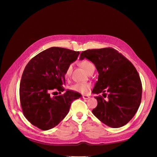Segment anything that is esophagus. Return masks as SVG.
<instances>
[{"mask_svg":"<svg viewBox=\"0 0 157 157\" xmlns=\"http://www.w3.org/2000/svg\"><path fill=\"white\" fill-rule=\"evenodd\" d=\"M82 98L84 99H87L89 98V96H86V95H83L82 96Z\"/></svg>","mask_w":157,"mask_h":157,"instance_id":"1","label":"esophagus"}]
</instances>
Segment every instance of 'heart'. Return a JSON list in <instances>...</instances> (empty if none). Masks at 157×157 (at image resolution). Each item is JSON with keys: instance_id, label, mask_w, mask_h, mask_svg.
I'll return each instance as SVG.
<instances>
[{"instance_id": "b5f03b06", "label": "heart", "mask_w": 157, "mask_h": 157, "mask_svg": "<svg viewBox=\"0 0 157 157\" xmlns=\"http://www.w3.org/2000/svg\"><path fill=\"white\" fill-rule=\"evenodd\" d=\"M80 66L86 71V72L88 73V71L90 69L92 66H94L93 63L90 62V61L86 60V59H84L82 60L81 62L80 63ZM73 69V65L72 64H69L67 67L66 68V70L65 71V77L66 78H68L70 77V75L71 74V71H72ZM90 88V84L86 83V84H83V83H75L73 84L72 86H71L70 89L71 90H73L74 92H80V93H86L88 89Z\"/></svg>"}]
</instances>
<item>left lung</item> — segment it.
<instances>
[{"mask_svg":"<svg viewBox=\"0 0 157 157\" xmlns=\"http://www.w3.org/2000/svg\"><path fill=\"white\" fill-rule=\"evenodd\" d=\"M87 58L98 71V80L92 92L103 93L96 96L97 107L94 115L104 124L112 128L126 124L138 109L142 94L140 75L130 61L113 48L87 50L80 54V59Z\"/></svg>","mask_w":157,"mask_h":157,"instance_id":"8db88e82","label":"left lung"}]
</instances>
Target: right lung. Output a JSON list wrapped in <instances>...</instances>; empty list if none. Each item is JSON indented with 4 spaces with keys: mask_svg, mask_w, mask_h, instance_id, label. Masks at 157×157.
I'll return each mask as SVG.
<instances>
[{
    "mask_svg": "<svg viewBox=\"0 0 157 157\" xmlns=\"http://www.w3.org/2000/svg\"><path fill=\"white\" fill-rule=\"evenodd\" d=\"M80 54L69 49L52 47L41 52L27 63L20 85V98L23 115L42 130L55 127L67 115L71 103L81 95L63 92L65 71Z\"/></svg>",
    "mask_w": 157,
    "mask_h": 157,
    "instance_id": "add662e5",
    "label": "right lung"
}]
</instances>
